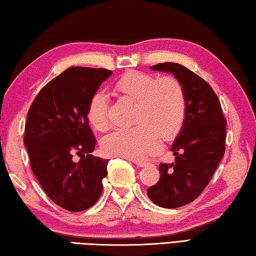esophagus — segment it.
<instances>
[{"instance_id":"esophagus-1","label":"esophagus","mask_w":256,"mask_h":256,"mask_svg":"<svg viewBox=\"0 0 256 256\" xmlns=\"http://www.w3.org/2000/svg\"><path fill=\"white\" fill-rule=\"evenodd\" d=\"M129 162H134V164H136L137 166H139V167H144V166H146V162H144V160H142V159H132V158H127Z\"/></svg>"}]
</instances>
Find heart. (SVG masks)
Returning <instances> with one entry per match:
<instances>
[{"mask_svg": "<svg viewBox=\"0 0 256 256\" xmlns=\"http://www.w3.org/2000/svg\"><path fill=\"white\" fill-rule=\"evenodd\" d=\"M122 98L134 101L132 127L116 129L102 138L101 149L107 156L144 158L159 150V136L175 138L184 124L187 101L184 88L172 76L157 78L140 71H128L116 84ZM94 129L109 127V106L104 92H96L86 112Z\"/></svg>", "mask_w": 256, "mask_h": 256, "instance_id": "b5f03b06", "label": "heart"}]
</instances>
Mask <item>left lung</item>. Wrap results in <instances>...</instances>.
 Instances as JSON below:
<instances>
[{"label": "left lung", "mask_w": 256, "mask_h": 256, "mask_svg": "<svg viewBox=\"0 0 256 256\" xmlns=\"http://www.w3.org/2000/svg\"><path fill=\"white\" fill-rule=\"evenodd\" d=\"M152 70L170 72L184 88L186 117L172 146L175 162L160 164V178L149 187L154 204L177 208L192 203L208 184L225 152L226 120L212 86L184 66L165 62Z\"/></svg>", "instance_id": "1"}]
</instances>
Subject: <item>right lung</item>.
I'll return each instance as SVG.
<instances>
[{
    "label": "right lung",
    "instance_id": "obj_1",
    "mask_svg": "<svg viewBox=\"0 0 256 256\" xmlns=\"http://www.w3.org/2000/svg\"><path fill=\"white\" fill-rule=\"evenodd\" d=\"M112 74L84 66L66 69L43 86L28 112L24 144L32 172L50 200L66 210H88L102 192L109 160L91 155L96 139L86 112Z\"/></svg>",
    "mask_w": 256,
    "mask_h": 256
}]
</instances>
